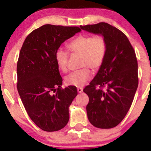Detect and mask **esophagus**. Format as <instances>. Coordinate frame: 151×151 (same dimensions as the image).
I'll use <instances>...</instances> for the list:
<instances>
[{
  "label": "esophagus",
  "mask_w": 151,
  "mask_h": 151,
  "mask_svg": "<svg viewBox=\"0 0 151 151\" xmlns=\"http://www.w3.org/2000/svg\"><path fill=\"white\" fill-rule=\"evenodd\" d=\"M77 91L79 93H81L83 91V89L81 87H79V88H77Z\"/></svg>",
  "instance_id": "obj_1"
}]
</instances>
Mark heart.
<instances>
[{"label":"heart","mask_w":151,"mask_h":151,"mask_svg":"<svg viewBox=\"0 0 151 151\" xmlns=\"http://www.w3.org/2000/svg\"><path fill=\"white\" fill-rule=\"evenodd\" d=\"M72 54L81 55V70L74 71L65 77L67 84L77 87L84 86L91 77L90 68L97 70L100 68L107 51V43L101 35L94 37L90 35H79L67 45ZM55 61L58 68L62 72L67 71L69 52L67 50L58 48L55 52Z\"/></svg>","instance_id":"obj_1"}]
</instances>
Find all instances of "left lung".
Here are the masks:
<instances>
[{"mask_svg":"<svg viewBox=\"0 0 151 151\" xmlns=\"http://www.w3.org/2000/svg\"><path fill=\"white\" fill-rule=\"evenodd\" d=\"M81 30L105 38L107 51L103 64L84 92L88 95L89 122L99 129H111L129 111L138 88V62L126 35L106 22L80 26Z\"/></svg>","mask_w":151,"mask_h":151,"instance_id":"8db88e82","label":"left lung"}]
</instances>
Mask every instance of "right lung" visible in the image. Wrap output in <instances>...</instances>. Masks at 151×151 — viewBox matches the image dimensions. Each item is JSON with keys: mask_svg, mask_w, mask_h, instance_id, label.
Segmentation results:
<instances>
[{"mask_svg": "<svg viewBox=\"0 0 151 151\" xmlns=\"http://www.w3.org/2000/svg\"><path fill=\"white\" fill-rule=\"evenodd\" d=\"M80 31L78 27L42 25L28 35L20 50L18 91L31 120L45 131H59L69 121V108L77 95V88L62 89L55 55L62 43Z\"/></svg>", "mask_w": 151, "mask_h": 151, "instance_id": "right-lung-1", "label": "right lung"}]
</instances>
